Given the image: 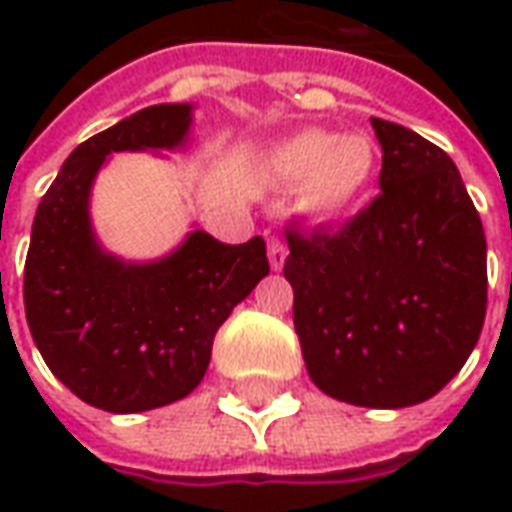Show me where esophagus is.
<instances>
[{
    "mask_svg": "<svg viewBox=\"0 0 512 512\" xmlns=\"http://www.w3.org/2000/svg\"><path fill=\"white\" fill-rule=\"evenodd\" d=\"M285 260H288V246L282 244L279 238H271L268 241V263H271V268L279 271V268L285 266Z\"/></svg>",
    "mask_w": 512,
    "mask_h": 512,
    "instance_id": "34e87169",
    "label": "esophagus"
}]
</instances>
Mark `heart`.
<instances>
[{
    "label": "heart",
    "instance_id": "b5f03b06",
    "mask_svg": "<svg viewBox=\"0 0 512 512\" xmlns=\"http://www.w3.org/2000/svg\"><path fill=\"white\" fill-rule=\"evenodd\" d=\"M271 169L301 183V208L315 219H337L354 208L376 175V145L365 134L334 136L304 128L271 150Z\"/></svg>",
    "mask_w": 512,
    "mask_h": 512
}]
</instances>
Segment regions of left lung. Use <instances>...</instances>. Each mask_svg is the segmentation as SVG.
<instances>
[{
    "instance_id": "8db88e82",
    "label": "left lung",
    "mask_w": 512,
    "mask_h": 512,
    "mask_svg": "<svg viewBox=\"0 0 512 512\" xmlns=\"http://www.w3.org/2000/svg\"><path fill=\"white\" fill-rule=\"evenodd\" d=\"M381 194L340 230L288 227L282 274L315 386L365 408H406L458 376L488 307L485 233L452 158L370 117Z\"/></svg>"
}]
</instances>
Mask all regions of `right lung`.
I'll list each match as a JSON object with an SVG mask.
<instances>
[{
	"label": "right lung",
	"mask_w": 512,
	"mask_h": 512,
	"mask_svg": "<svg viewBox=\"0 0 512 512\" xmlns=\"http://www.w3.org/2000/svg\"><path fill=\"white\" fill-rule=\"evenodd\" d=\"M189 104H158L90 136L54 178L32 222L24 310L54 376L112 414L167 406L197 389L213 337L268 274L266 241L230 246L194 230L156 263H123L98 246L90 186L109 153L186 142Z\"/></svg>",
	"instance_id": "add662e5"
}]
</instances>
